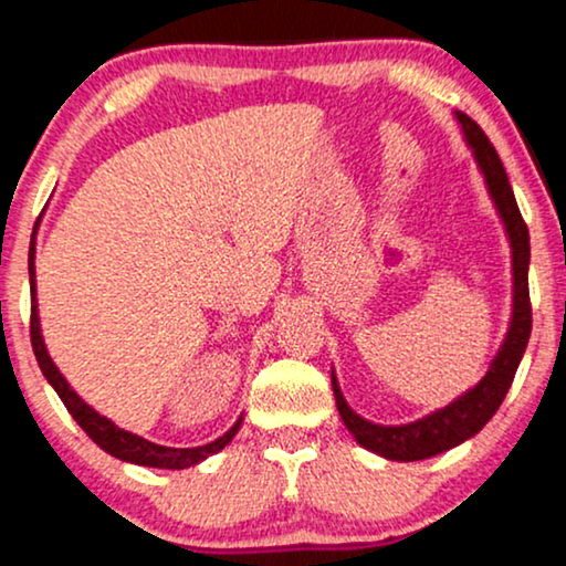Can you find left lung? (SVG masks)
Returning <instances> with one entry per match:
<instances>
[{
  "label": "left lung",
  "instance_id": "obj_1",
  "mask_svg": "<svg viewBox=\"0 0 566 566\" xmlns=\"http://www.w3.org/2000/svg\"><path fill=\"white\" fill-rule=\"evenodd\" d=\"M457 120L462 125L467 146L472 149V157L485 178V188L491 193L493 205L501 222H504L509 247H512V319L499 354L488 367L485 378L475 388L464 390L459 399H453L449 407L430 411L422 420L407 424H375L359 417L348 407L336 373H331L333 394H336V407L344 424L357 438L361 449L378 453V457L394 459V462H420L436 453H443L453 446L464 443L475 432L485 428V422L496 415V409L504 401V396L512 388L514 373H517L522 354H525L530 331H533V310H530V291H527V268H530V233L525 220H522L517 199H514L512 186H509L506 170L488 142V136L480 130V125L457 113Z\"/></svg>",
  "mask_w": 566,
  "mask_h": 566
}]
</instances>
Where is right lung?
Here are the masks:
<instances>
[{
	"mask_svg": "<svg viewBox=\"0 0 566 566\" xmlns=\"http://www.w3.org/2000/svg\"><path fill=\"white\" fill-rule=\"evenodd\" d=\"M36 241H31V251H28V275H31V344H33V354H36V361L44 373V378L49 380V386L57 390V396L65 403L73 420L86 430V436L94 441L99 449L107 453H113L115 459H123V462L130 464H142V467H159V470H186V467H193L199 462H205L207 457L218 453L220 449L233 441V436L239 432L243 417L235 420L233 428H230L226 436H220L218 441L207 443V446H193V449H170V446H159L146 441V438L136 436V432H128L123 428H117L113 420L102 417L94 407H88L86 401L70 388V382L62 378V373L54 365L52 357H49L44 336H41V323H39V306H36Z\"/></svg>",
	"mask_w": 566,
	"mask_h": 566,
	"instance_id": "1",
	"label": "right lung"
}]
</instances>
